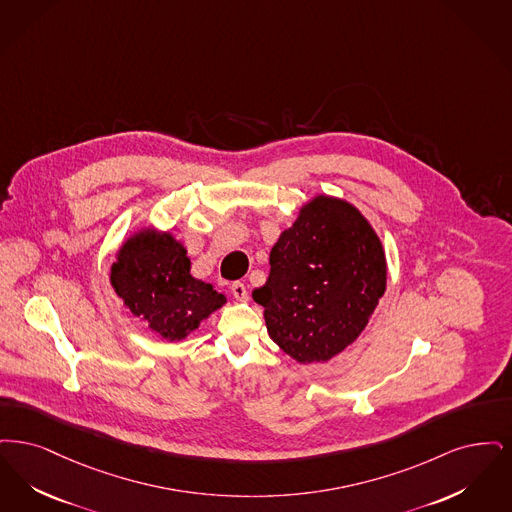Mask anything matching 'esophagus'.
I'll return each instance as SVG.
<instances>
[{"label": "esophagus", "instance_id": "1", "mask_svg": "<svg viewBox=\"0 0 512 512\" xmlns=\"http://www.w3.org/2000/svg\"><path fill=\"white\" fill-rule=\"evenodd\" d=\"M231 294H233L237 300H241V302L248 300V290H246L243 283H233V285H231Z\"/></svg>", "mask_w": 512, "mask_h": 512}]
</instances>
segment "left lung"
I'll return each instance as SVG.
<instances>
[{
    "label": "left lung",
    "mask_w": 512,
    "mask_h": 512,
    "mask_svg": "<svg viewBox=\"0 0 512 512\" xmlns=\"http://www.w3.org/2000/svg\"><path fill=\"white\" fill-rule=\"evenodd\" d=\"M264 306L271 340L298 363L329 361L367 327L386 290V256L371 223L346 200L300 208L269 254Z\"/></svg>",
    "instance_id": "obj_1"
}]
</instances>
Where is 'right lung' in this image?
Masks as SVG:
<instances>
[{
  "mask_svg": "<svg viewBox=\"0 0 512 512\" xmlns=\"http://www.w3.org/2000/svg\"><path fill=\"white\" fill-rule=\"evenodd\" d=\"M111 285L128 312L170 342L183 340L225 304L223 294L191 275L185 246L149 227L120 246Z\"/></svg>",
  "mask_w": 512,
  "mask_h": 512,
  "instance_id": "add662e5",
  "label": "right lung"
}]
</instances>
